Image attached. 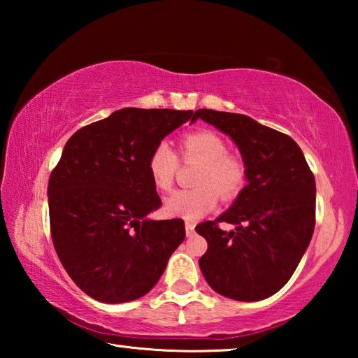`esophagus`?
I'll use <instances>...</instances> for the list:
<instances>
[{
  "label": "esophagus",
  "mask_w": 358,
  "mask_h": 358,
  "mask_svg": "<svg viewBox=\"0 0 358 358\" xmlns=\"http://www.w3.org/2000/svg\"><path fill=\"white\" fill-rule=\"evenodd\" d=\"M185 229H186V235H187V237H192V235L196 234V224H194V222L186 221Z\"/></svg>",
  "instance_id": "34e87169"
}]
</instances>
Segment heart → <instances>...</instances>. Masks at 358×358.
<instances>
[{
    "label": "heart",
    "mask_w": 358,
    "mask_h": 358,
    "mask_svg": "<svg viewBox=\"0 0 358 358\" xmlns=\"http://www.w3.org/2000/svg\"><path fill=\"white\" fill-rule=\"evenodd\" d=\"M186 161L202 162L197 171L194 189L175 191L166 199L164 210L169 216L199 220L210 213L222 201H234L246 185V167L238 157L227 155V143L213 131H196L186 134L180 143ZM178 169V157L166 142L157 143L148 157V172L155 186L169 191Z\"/></svg>",
    "instance_id": "heart-1"
}]
</instances>
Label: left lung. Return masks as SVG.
Segmentation results:
<instances>
[{
    "label": "left lung",
    "mask_w": 358,
    "mask_h": 358,
    "mask_svg": "<svg viewBox=\"0 0 358 358\" xmlns=\"http://www.w3.org/2000/svg\"><path fill=\"white\" fill-rule=\"evenodd\" d=\"M213 124L237 145L248 185L215 221L197 234L208 250L199 259L215 292L238 301H259L276 294L310 245L316 224V181L294 138L246 115L199 108L192 121ZM217 222H229L226 233Z\"/></svg>",
    "instance_id": "1"
}]
</instances>
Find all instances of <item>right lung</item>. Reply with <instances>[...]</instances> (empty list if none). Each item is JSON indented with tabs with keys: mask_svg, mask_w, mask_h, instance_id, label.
<instances>
[{
	"mask_svg": "<svg viewBox=\"0 0 358 358\" xmlns=\"http://www.w3.org/2000/svg\"><path fill=\"white\" fill-rule=\"evenodd\" d=\"M192 110L126 107L78 129L48 180L50 232L78 287L102 303L148 294L185 240L183 220L155 221L148 157Z\"/></svg>",
	"mask_w": 358,
	"mask_h": 358,
	"instance_id": "1",
	"label": "right lung"
}]
</instances>
